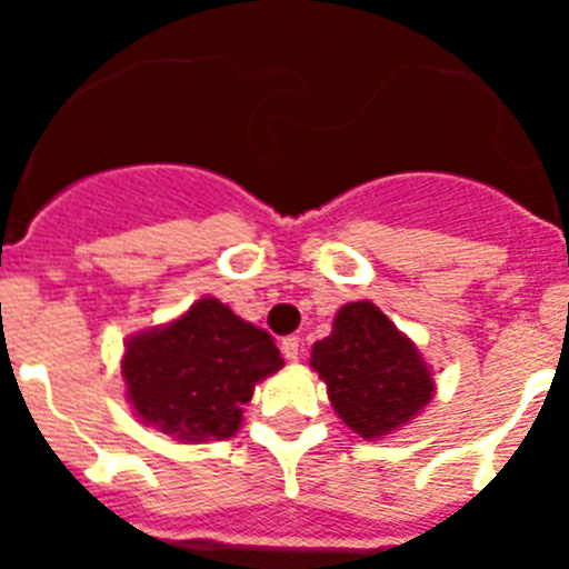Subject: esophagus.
I'll return each mask as SVG.
<instances>
[{
    "instance_id": "1",
    "label": "esophagus",
    "mask_w": 569,
    "mask_h": 569,
    "mask_svg": "<svg viewBox=\"0 0 569 569\" xmlns=\"http://www.w3.org/2000/svg\"><path fill=\"white\" fill-rule=\"evenodd\" d=\"M281 356L288 361H299V339H296V336L281 339Z\"/></svg>"
}]
</instances>
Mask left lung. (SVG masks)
<instances>
[{
  "mask_svg": "<svg viewBox=\"0 0 569 569\" xmlns=\"http://www.w3.org/2000/svg\"><path fill=\"white\" fill-rule=\"evenodd\" d=\"M310 365L339 419L361 439H381L433 399L416 345L370 301H350L336 313L333 333L316 341Z\"/></svg>",
  "mask_w": 569,
  "mask_h": 569,
  "instance_id": "left-lung-1",
  "label": "left lung"
}]
</instances>
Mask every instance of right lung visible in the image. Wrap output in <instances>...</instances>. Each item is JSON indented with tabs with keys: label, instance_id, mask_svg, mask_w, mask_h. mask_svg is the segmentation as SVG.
Returning <instances> with one entry per match:
<instances>
[{
	"label": "right lung",
	"instance_id": "add662e5",
	"mask_svg": "<svg viewBox=\"0 0 569 569\" xmlns=\"http://www.w3.org/2000/svg\"><path fill=\"white\" fill-rule=\"evenodd\" d=\"M281 365L268 330L202 299L168 328L133 336L122 376L144 425L182 441H222L239 430L256 381Z\"/></svg>",
	"mask_w": 569,
	"mask_h": 569
}]
</instances>
